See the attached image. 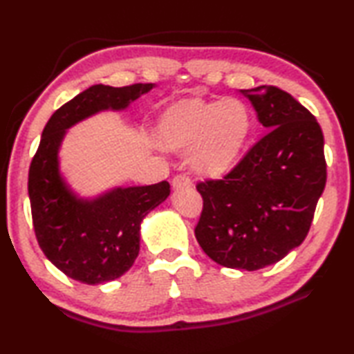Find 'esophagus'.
Masks as SVG:
<instances>
[{"instance_id": "1", "label": "esophagus", "mask_w": 354, "mask_h": 354, "mask_svg": "<svg viewBox=\"0 0 354 354\" xmlns=\"http://www.w3.org/2000/svg\"><path fill=\"white\" fill-rule=\"evenodd\" d=\"M173 189H184V187H192V179L185 175V173H179L175 178L171 179Z\"/></svg>"}]
</instances>
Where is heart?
<instances>
[{"label": "heart", "instance_id": "heart-1", "mask_svg": "<svg viewBox=\"0 0 354 354\" xmlns=\"http://www.w3.org/2000/svg\"><path fill=\"white\" fill-rule=\"evenodd\" d=\"M251 131V113L241 100H181L164 112L158 137L169 149H192V165L205 175L226 171Z\"/></svg>", "mask_w": 354, "mask_h": 354}]
</instances>
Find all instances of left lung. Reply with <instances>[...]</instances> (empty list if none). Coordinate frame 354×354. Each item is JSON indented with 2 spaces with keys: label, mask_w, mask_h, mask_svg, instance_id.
<instances>
[{
  "label": "left lung",
  "mask_w": 354,
  "mask_h": 354,
  "mask_svg": "<svg viewBox=\"0 0 354 354\" xmlns=\"http://www.w3.org/2000/svg\"><path fill=\"white\" fill-rule=\"evenodd\" d=\"M268 131L221 179L196 184L203 211L195 237L220 266L259 270L306 239L326 184L323 133L315 117L284 91H241Z\"/></svg>",
  "instance_id": "obj_1"
}]
</instances>
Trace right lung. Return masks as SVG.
Listing matches in <instances>:
<instances>
[{
  "label": "right lung",
  "mask_w": 354,
  "mask_h": 354,
  "mask_svg": "<svg viewBox=\"0 0 354 354\" xmlns=\"http://www.w3.org/2000/svg\"><path fill=\"white\" fill-rule=\"evenodd\" d=\"M153 86L98 84L76 95L48 120L29 165L28 194L37 242L59 270L80 283H109L133 267L142 220L170 195V184L118 187L92 201L77 200L59 175V145L75 123L100 111L124 109Z\"/></svg>",
  "instance_id": "obj_1"
}]
</instances>
